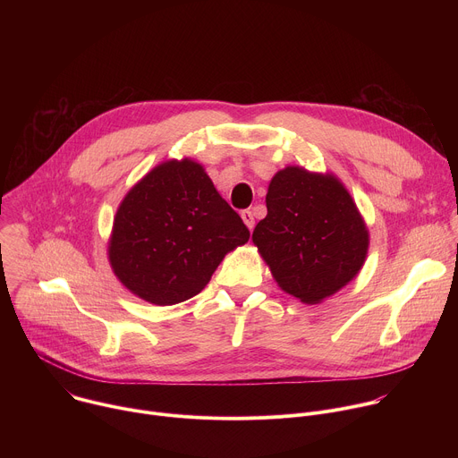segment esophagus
<instances>
[{
    "mask_svg": "<svg viewBox=\"0 0 458 458\" xmlns=\"http://www.w3.org/2000/svg\"><path fill=\"white\" fill-rule=\"evenodd\" d=\"M241 217H242L244 225L248 226V230H253V226H255V221H253V214H251L250 210H242V212H241Z\"/></svg>",
    "mask_w": 458,
    "mask_h": 458,
    "instance_id": "1",
    "label": "esophagus"
}]
</instances>
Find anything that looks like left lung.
I'll return each mask as SVG.
<instances>
[{
  "label": "left lung",
  "instance_id": "left-lung-1",
  "mask_svg": "<svg viewBox=\"0 0 458 458\" xmlns=\"http://www.w3.org/2000/svg\"><path fill=\"white\" fill-rule=\"evenodd\" d=\"M268 214L251 241L286 293L318 304L362 268L369 235L350 191L334 174L286 166L270 181Z\"/></svg>",
  "mask_w": 458,
  "mask_h": 458
}]
</instances>
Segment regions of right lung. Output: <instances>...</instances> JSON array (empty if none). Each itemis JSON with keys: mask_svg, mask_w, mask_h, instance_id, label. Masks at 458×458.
Segmentation results:
<instances>
[{"mask_svg": "<svg viewBox=\"0 0 458 458\" xmlns=\"http://www.w3.org/2000/svg\"><path fill=\"white\" fill-rule=\"evenodd\" d=\"M250 239L242 219L191 159L157 165L114 217L108 260L134 295L170 306L198 295L225 255Z\"/></svg>", "mask_w": 458, "mask_h": 458, "instance_id": "1", "label": "right lung"}]
</instances>
